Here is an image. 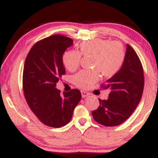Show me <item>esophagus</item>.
<instances>
[{
    "label": "esophagus",
    "mask_w": 158,
    "mask_h": 158,
    "mask_svg": "<svg viewBox=\"0 0 158 158\" xmlns=\"http://www.w3.org/2000/svg\"><path fill=\"white\" fill-rule=\"evenodd\" d=\"M81 97H82V98H85L90 95L89 93H88V92H86V91H84V90H81Z\"/></svg>",
    "instance_id": "1"
}]
</instances>
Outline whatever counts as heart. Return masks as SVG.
Returning a JSON list of instances; mask_svg holds the SVG:
<instances>
[{
    "mask_svg": "<svg viewBox=\"0 0 158 158\" xmlns=\"http://www.w3.org/2000/svg\"><path fill=\"white\" fill-rule=\"evenodd\" d=\"M79 52L68 50L62 56V62L69 71H74L79 65L81 55L93 56L92 67L97 70H81L73 77V82L79 88L87 89L99 80V71L106 77L118 73L125 60L123 45L108 39H96L83 41L79 46Z\"/></svg>",
    "mask_w": 158,
    "mask_h": 158,
    "instance_id": "1",
    "label": "heart"
}]
</instances>
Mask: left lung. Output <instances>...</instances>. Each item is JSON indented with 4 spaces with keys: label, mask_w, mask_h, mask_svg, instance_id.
Instances as JSON below:
<instances>
[{
    "label": "left lung",
    "mask_w": 158,
    "mask_h": 158,
    "mask_svg": "<svg viewBox=\"0 0 158 158\" xmlns=\"http://www.w3.org/2000/svg\"><path fill=\"white\" fill-rule=\"evenodd\" d=\"M109 88L107 99H99V106L92 111L96 122L105 126H116L126 120L140 102L144 88L143 66L135 50L129 44L123 64L118 73L106 81Z\"/></svg>",
    "instance_id": "left-lung-1"
}]
</instances>
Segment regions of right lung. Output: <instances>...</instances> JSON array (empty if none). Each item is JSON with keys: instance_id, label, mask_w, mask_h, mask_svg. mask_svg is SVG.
Returning <instances> with one entry per match:
<instances>
[{"instance_id": "1", "label": "right lung", "mask_w": 158, "mask_h": 158, "mask_svg": "<svg viewBox=\"0 0 158 158\" xmlns=\"http://www.w3.org/2000/svg\"><path fill=\"white\" fill-rule=\"evenodd\" d=\"M73 44L68 37L53 35L32 46L27 55L23 73V90L29 107L41 123L60 128L70 122L81 92L73 89L60 94L56 88L65 74L62 56Z\"/></svg>"}]
</instances>
